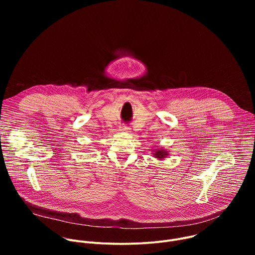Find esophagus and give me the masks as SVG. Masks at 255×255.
<instances>
[{"instance_id":"esophagus-1","label":"esophagus","mask_w":255,"mask_h":255,"mask_svg":"<svg viewBox=\"0 0 255 255\" xmlns=\"http://www.w3.org/2000/svg\"><path fill=\"white\" fill-rule=\"evenodd\" d=\"M120 131L123 133H130L131 132V128L127 127V126H122L120 127Z\"/></svg>"}]
</instances>
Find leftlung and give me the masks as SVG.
I'll list each match as a JSON object with an SVG mask.
<instances>
[{"label":"left lung","mask_w":255,"mask_h":255,"mask_svg":"<svg viewBox=\"0 0 255 255\" xmlns=\"http://www.w3.org/2000/svg\"><path fill=\"white\" fill-rule=\"evenodd\" d=\"M152 154L155 158L161 160V159H164L165 157L168 156V151L165 150L163 147H160V146H157L155 149L152 150Z\"/></svg>","instance_id":"left-lung-1"}]
</instances>
